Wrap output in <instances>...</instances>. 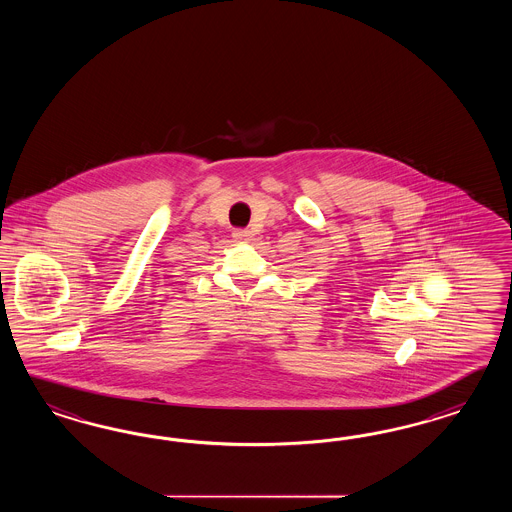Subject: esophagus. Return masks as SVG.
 I'll use <instances>...</instances> for the list:
<instances>
[{
  "mask_svg": "<svg viewBox=\"0 0 512 512\" xmlns=\"http://www.w3.org/2000/svg\"><path fill=\"white\" fill-rule=\"evenodd\" d=\"M233 238L238 240V242H242V240H251L253 234H251V231H234Z\"/></svg>",
  "mask_w": 512,
  "mask_h": 512,
  "instance_id": "esophagus-1",
  "label": "esophagus"
}]
</instances>
